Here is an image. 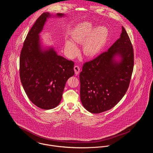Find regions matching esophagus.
Listing matches in <instances>:
<instances>
[{
  "label": "esophagus",
  "mask_w": 153,
  "mask_h": 153,
  "mask_svg": "<svg viewBox=\"0 0 153 153\" xmlns=\"http://www.w3.org/2000/svg\"><path fill=\"white\" fill-rule=\"evenodd\" d=\"M74 71L76 74H79V73H80V67L79 66L76 65L74 67Z\"/></svg>",
  "instance_id": "esophagus-1"
}]
</instances>
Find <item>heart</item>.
Instances as JSON below:
<instances>
[{"instance_id":"heart-1","label":"heart","mask_w":153,"mask_h":153,"mask_svg":"<svg viewBox=\"0 0 153 153\" xmlns=\"http://www.w3.org/2000/svg\"><path fill=\"white\" fill-rule=\"evenodd\" d=\"M109 31L105 25H100L95 28L93 24L84 22L79 24L71 33V40L65 42V51L71 58L76 57L79 52L76 44H82V52L88 57L97 55L105 45Z\"/></svg>"}]
</instances>
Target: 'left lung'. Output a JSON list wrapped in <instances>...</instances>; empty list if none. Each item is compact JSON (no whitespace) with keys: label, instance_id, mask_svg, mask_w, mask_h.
I'll return each mask as SVG.
<instances>
[{"label":"left lung","instance_id":"obj_1","mask_svg":"<svg viewBox=\"0 0 153 153\" xmlns=\"http://www.w3.org/2000/svg\"><path fill=\"white\" fill-rule=\"evenodd\" d=\"M133 65V47L122 26L120 38L108 50L82 66L80 94L85 109L99 114L116 105L128 89Z\"/></svg>","mask_w":153,"mask_h":153}]
</instances>
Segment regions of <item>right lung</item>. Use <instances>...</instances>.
I'll return each instance as SVG.
<instances>
[{
    "instance_id": "1",
    "label": "right lung",
    "mask_w": 153,
    "mask_h": 153,
    "mask_svg": "<svg viewBox=\"0 0 153 153\" xmlns=\"http://www.w3.org/2000/svg\"><path fill=\"white\" fill-rule=\"evenodd\" d=\"M61 18L44 13L36 20L24 42L20 58V77L30 100L43 109H51L60 102L66 82L74 74V62L58 55L53 47H44L39 34L48 19Z\"/></svg>"
}]
</instances>
